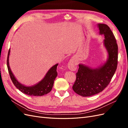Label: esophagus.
Returning a JSON list of instances; mask_svg holds the SVG:
<instances>
[{
	"label": "esophagus",
	"mask_w": 128,
	"mask_h": 128,
	"mask_svg": "<svg viewBox=\"0 0 128 128\" xmlns=\"http://www.w3.org/2000/svg\"><path fill=\"white\" fill-rule=\"evenodd\" d=\"M68 67L71 71H75L77 69V65L75 60H70L68 64Z\"/></svg>",
	"instance_id": "obj_1"
}]
</instances>
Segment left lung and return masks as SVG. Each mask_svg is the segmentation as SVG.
I'll use <instances>...</instances> for the list:
<instances>
[{
  "mask_svg": "<svg viewBox=\"0 0 128 128\" xmlns=\"http://www.w3.org/2000/svg\"><path fill=\"white\" fill-rule=\"evenodd\" d=\"M98 26L99 34L104 36V44L108 56L106 62L98 68L79 64L72 89L82 96H92L102 91L109 84L117 68L118 46L114 34L107 24H99Z\"/></svg>",
  "mask_w": 128,
  "mask_h": 128,
  "instance_id": "1",
  "label": "left lung"
}]
</instances>
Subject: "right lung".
<instances>
[{
	"mask_svg": "<svg viewBox=\"0 0 128 128\" xmlns=\"http://www.w3.org/2000/svg\"><path fill=\"white\" fill-rule=\"evenodd\" d=\"M10 49L8 51V56L7 59V68L9 74L14 86L22 93L30 96H42L48 94L52 90L53 86L54 81L58 75L56 72L58 64L53 66L46 73L45 76L41 81L34 86H26L18 82L12 72L9 65V56Z\"/></svg>",
	"mask_w": 128,
	"mask_h": 128,
	"instance_id": "add662e5",
	"label": "right lung"
}]
</instances>
